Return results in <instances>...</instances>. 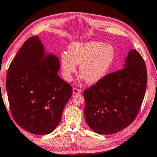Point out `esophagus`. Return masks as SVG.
I'll use <instances>...</instances> for the list:
<instances>
[{"instance_id": "1", "label": "esophagus", "mask_w": 157, "mask_h": 157, "mask_svg": "<svg viewBox=\"0 0 157 157\" xmlns=\"http://www.w3.org/2000/svg\"><path fill=\"white\" fill-rule=\"evenodd\" d=\"M73 91L74 94H79V93H80L81 90L78 89V88H75H75H73Z\"/></svg>"}]
</instances>
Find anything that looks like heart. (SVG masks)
Here are the masks:
<instances>
[{"label": "heart", "mask_w": 157, "mask_h": 157, "mask_svg": "<svg viewBox=\"0 0 157 157\" xmlns=\"http://www.w3.org/2000/svg\"><path fill=\"white\" fill-rule=\"evenodd\" d=\"M115 58V49L102 42H73L68 47V54L60 57L63 76L66 81L72 79L79 66V73L86 83L94 84L105 78Z\"/></svg>", "instance_id": "1"}]
</instances>
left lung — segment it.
<instances>
[{
    "mask_svg": "<svg viewBox=\"0 0 157 157\" xmlns=\"http://www.w3.org/2000/svg\"><path fill=\"white\" fill-rule=\"evenodd\" d=\"M147 80L144 59L136 50H131L123 69L84 91V116L90 128L111 134L129 126L141 107Z\"/></svg>",
    "mask_w": 157,
    "mask_h": 157,
    "instance_id": "8db88e82",
    "label": "left lung"
}]
</instances>
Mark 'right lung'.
Instances as JSON below:
<instances>
[{
    "label": "right lung",
    "mask_w": 157,
    "mask_h": 157,
    "mask_svg": "<svg viewBox=\"0 0 157 157\" xmlns=\"http://www.w3.org/2000/svg\"><path fill=\"white\" fill-rule=\"evenodd\" d=\"M38 36L30 37L10 63L6 89L12 116L34 134L52 132L59 124L73 88L57 74L59 58L45 55Z\"/></svg>",
    "instance_id": "right-lung-1"
}]
</instances>
